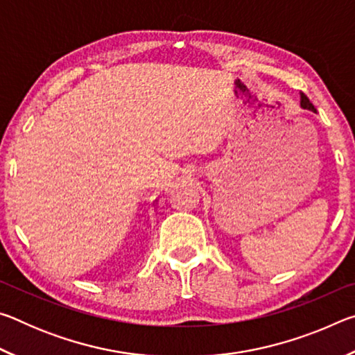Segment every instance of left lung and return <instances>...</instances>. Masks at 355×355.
Wrapping results in <instances>:
<instances>
[{"label":"left lung","mask_w":355,"mask_h":355,"mask_svg":"<svg viewBox=\"0 0 355 355\" xmlns=\"http://www.w3.org/2000/svg\"><path fill=\"white\" fill-rule=\"evenodd\" d=\"M300 106H302L304 107V110H310V111H316L315 110V106L313 105H311V101L309 100V97H307V95H300Z\"/></svg>","instance_id":"obj_1"}]
</instances>
